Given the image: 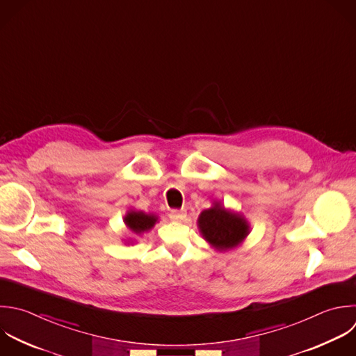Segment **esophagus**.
<instances>
[{
    "mask_svg": "<svg viewBox=\"0 0 356 356\" xmlns=\"http://www.w3.org/2000/svg\"><path fill=\"white\" fill-rule=\"evenodd\" d=\"M184 217H185V211H184V210H177V209H174V210H171V213H170V218L174 220V221H181Z\"/></svg>",
    "mask_w": 356,
    "mask_h": 356,
    "instance_id": "obj_1",
    "label": "esophagus"
}]
</instances>
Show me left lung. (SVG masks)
Here are the masks:
<instances>
[{"label": "left lung", "instance_id": "8db88e82", "mask_svg": "<svg viewBox=\"0 0 356 356\" xmlns=\"http://www.w3.org/2000/svg\"><path fill=\"white\" fill-rule=\"evenodd\" d=\"M197 227L202 236L220 252L236 248L250 228L243 216L227 210L220 202L200 213Z\"/></svg>", "mask_w": 356, "mask_h": 356}]
</instances>
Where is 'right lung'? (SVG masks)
<instances>
[{"instance_id": "right-lung-1", "label": "right lung", "mask_w": 356, "mask_h": 356, "mask_svg": "<svg viewBox=\"0 0 356 356\" xmlns=\"http://www.w3.org/2000/svg\"><path fill=\"white\" fill-rule=\"evenodd\" d=\"M157 220L159 218L154 214H147L145 211H136V210H129L124 217L125 225L136 235H142L143 232L150 231L157 222Z\"/></svg>"}]
</instances>
